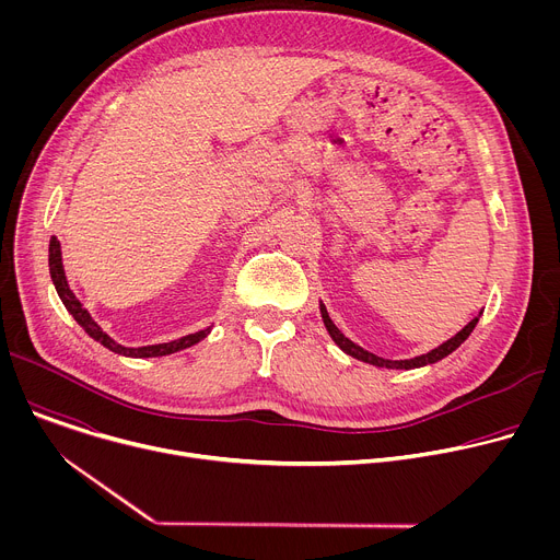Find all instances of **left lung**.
<instances>
[{"instance_id": "obj_1", "label": "left lung", "mask_w": 560, "mask_h": 560, "mask_svg": "<svg viewBox=\"0 0 560 560\" xmlns=\"http://www.w3.org/2000/svg\"><path fill=\"white\" fill-rule=\"evenodd\" d=\"M322 316H324V324H326L330 337L335 339V343H337L343 352H348L350 357H354V359H359V361H365V363H372V365H378V368H396V370H412V368H421V365L441 361L443 357L452 354V352L471 335V330H474L476 324H478V316H474L471 322H469L458 335H454L450 341H445L443 346L434 348V350L428 352V354H421V357H415V359H406V361H389V359H381V357H376V354L363 350V348L357 346L354 341H350V339L332 324V318H330V314H328V310H326L324 303H322Z\"/></svg>"}]
</instances>
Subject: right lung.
I'll use <instances>...</instances> for the list:
<instances>
[{
	"instance_id": "right-lung-1",
	"label": "right lung",
	"mask_w": 560,
	"mask_h": 560,
	"mask_svg": "<svg viewBox=\"0 0 560 560\" xmlns=\"http://www.w3.org/2000/svg\"><path fill=\"white\" fill-rule=\"evenodd\" d=\"M48 266H50V277H52V283L57 288V294L59 299L63 301L66 310L74 316V322L82 326L95 341H100L104 348L117 352V354H124V357H135V359H145V357H166V354H173V352H179L184 348H190L195 343H199L201 339L208 337L210 328L201 330V332H195V335H188V337H182L177 341H171V343H156V346H143V348H124L119 343H115L95 322L93 316L89 314V310H84V305L79 303V299L72 294V290L68 288V281H66V275H63V266H61V250H59V242L57 236H50V248H48Z\"/></svg>"
}]
</instances>
